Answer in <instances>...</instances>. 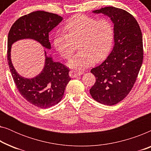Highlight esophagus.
<instances>
[{
	"label": "esophagus",
	"instance_id": "1",
	"mask_svg": "<svg viewBox=\"0 0 151 151\" xmlns=\"http://www.w3.org/2000/svg\"><path fill=\"white\" fill-rule=\"evenodd\" d=\"M82 74H83V72L80 71H70L69 72V76L71 78H76L78 76H81Z\"/></svg>",
	"mask_w": 151,
	"mask_h": 151
}]
</instances>
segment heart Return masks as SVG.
Returning a JSON list of instances; mask_svg holds the SVG:
<instances>
[{
  "instance_id": "obj_1",
  "label": "heart",
  "mask_w": 151,
  "mask_h": 151,
  "mask_svg": "<svg viewBox=\"0 0 151 151\" xmlns=\"http://www.w3.org/2000/svg\"><path fill=\"white\" fill-rule=\"evenodd\" d=\"M67 33L57 32L53 44L64 58L73 55L79 43L80 51L68 62V65L77 69H86L100 61L109 54L112 47L114 30L107 18L97 20L84 14H77L66 23Z\"/></svg>"
}]
</instances>
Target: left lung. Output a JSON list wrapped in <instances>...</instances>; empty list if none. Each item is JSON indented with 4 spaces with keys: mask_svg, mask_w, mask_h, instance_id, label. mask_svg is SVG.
Masks as SVG:
<instances>
[{
    "mask_svg": "<svg viewBox=\"0 0 151 151\" xmlns=\"http://www.w3.org/2000/svg\"><path fill=\"white\" fill-rule=\"evenodd\" d=\"M92 12L110 18L113 24L114 46L106 59L91 70L96 81L90 93L101 104L114 105L129 93L142 67V32L135 18L124 9L105 7Z\"/></svg>",
    "mask_w": 151,
    "mask_h": 151,
    "instance_id": "1",
    "label": "left lung"
}]
</instances>
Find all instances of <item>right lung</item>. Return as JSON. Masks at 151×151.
I'll return each instance as SVG.
<instances>
[{"mask_svg": "<svg viewBox=\"0 0 151 151\" xmlns=\"http://www.w3.org/2000/svg\"><path fill=\"white\" fill-rule=\"evenodd\" d=\"M63 20L57 14L34 12L18 18L8 34L7 61L16 87L27 101L42 109L52 106L63 98L66 86L71 80L69 70L60 62L53 60L51 55L44 50L45 65L42 71L34 78H24L18 73L12 64V46L18 40L31 39L50 50L49 33Z\"/></svg>", "mask_w": 151, "mask_h": 151, "instance_id": "obj_1", "label": "right lung"}]
</instances>
